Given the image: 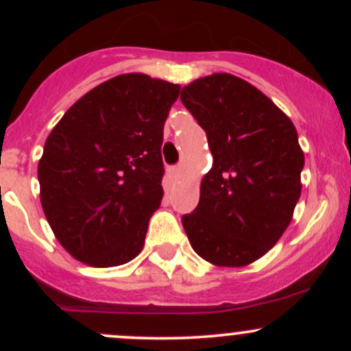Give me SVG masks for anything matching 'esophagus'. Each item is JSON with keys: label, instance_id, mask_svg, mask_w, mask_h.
Segmentation results:
<instances>
[{"label": "esophagus", "instance_id": "esophagus-1", "mask_svg": "<svg viewBox=\"0 0 351 351\" xmlns=\"http://www.w3.org/2000/svg\"><path fill=\"white\" fill-rule=\"evenodd\" d=\"M168 176H170V180H176L180 176V168H170L168 170Z\"/></svg>", "mask_w": 351, "mask_h": 351}]
</instances>
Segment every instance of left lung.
Returning a JSON list of instances; mask_svg holds the SVG:
<instances>
[{"label": "left lung", "instance_id": "obj_1", "mask_svg": "<svg viewBox=\"0 0 351 351\" xmlns=\"http://www.w3.org/2000/svg\"><path fill=\"white\" fill-rule=\"evenodd\" d=\"M180 99L213 155L198 206L181 217L189 244L217 267H244L292 221L304 168L297 130L267 95L228 72L193 80Z\"/></svg>", "mask_w": 351, "mask_h": 351}]
</instances>
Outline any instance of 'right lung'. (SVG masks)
Masks as SVG:
<instances>
[{
	"label": "right lung",
	"instance_id": "right-lung-1",
	"mask_svg": "<svg viewBox=\"0 0 351 351\" xmlns=\"http://www.w3.org/2000/svg\"><path fill=\"white\" fill-rule=\"evenodd\" d=\"M180 88L120 74L82 95L52 128L38 165L41 204L74 259L115 267L143 249L163 198V127Z\"/></svg>",
	"mask_w": 351,
	"mask_h": 351
}]
</instances>
